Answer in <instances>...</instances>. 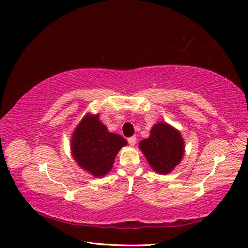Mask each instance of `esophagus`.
<instances>
[{
	"mask_svg": "<svg viewBox=\"0 0 248 248\" xmlns=\"http://www.w3.org/2000/svg\"><path fill=\"white\" fill-rule=\"evenodd\" d=\"M128 143H129L131 146H134L135 143H136V136L133 135V136H131V138H129V139H128Z\"/></svg>",
	"mask_w": 248,
	"mask_h": 248,
	"instance_id": "esophagus-1",
	"label": "esophagus"
}]
</instances>
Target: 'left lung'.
<instances>
[{
  "label": "left lung",
  "mask_w": 248,
  "mask_h": 248,
  "mask_svg": "<svg viewBox=\"0 0 248 248\" xmlns=\"http://www.w3.org/2000/svg\"><path fill=\"white\" fill-rule=\"evenodd\" d=\"M140 148L154 170L165 175L180 163L184 144L181 134L176 129L160 123L152 128L148 139L140 141Z\"/></svg>",
  "instance_id": "1"
}]
</instances>
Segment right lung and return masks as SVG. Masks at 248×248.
I'll list each match as a JSON object with an SVG mask.
<instances>
[{
	"label": "right lung",
	"instance_id": "1",
	"mask_svg": "<svg viewBox=\"0 0 248 248\" xmlns=\"http://www.w3.org/2000/svg\"><path fill=\"white\" fill-rule=\"evenodd\" d=\"M98 117L86 116L81 121L72 135L71 151L82 168L94 177H102L110 170L116 155L127 140L109 133Z\"/></svg>",
	"mask_w": 248,
	"mask_h": 248
}]
</instances>
